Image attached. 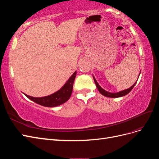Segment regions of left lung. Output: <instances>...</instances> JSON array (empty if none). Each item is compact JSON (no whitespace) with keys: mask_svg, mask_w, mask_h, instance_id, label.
Instances as JSON below:
<instances>
[{"mask_svg":"<svg viewBox=\"0 0 159 159\" xmlns=\"http://www.w3.org/2000/svg\"><path fill=\"white\" fill-rule=\"evenodd\" d=\"M139 75H140V74H139ZM93 78L94 81H95V85H96V86H97V88H98L99 92L102 93L103 95H104V96H106V97H108V98H116L122 97V96H124V95L128 94L130 92V91L132 90V89L134 88V85L136 84V82H135L131 86V88H128V89H127L125 90L119 91V92H117V93H110V92H108V91H105L103 88H101L100 85L98 84V83L97 82V81H96V80L95 79V78H94L93 76Z\"/></svg>","mask_w":159,"mask_h":159,"instance_id":"1","label":"left lung"}]
</instances>
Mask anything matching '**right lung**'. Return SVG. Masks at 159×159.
Returning a JSON list of instances; mask_svg holds the SVG:
<instances>
[{
	"label": "right lung",
	"instance_id": "add662e5",
	"mask_svg": "<svg viewBox=\"0 0 159 159\" xmlns=\"http://www.w3.org/2000/svg\"><path fill=\"white\" fill-rule=\"evenodd\" d=\"M75 75L76 71L74 72L68 81L60 90L48 96L42 98H34L26 94L25 95L28 99L33 101L34 102L36 103L37 104L42 105V106L48 107L58 106L61 104L64 103L70 99L72 93V89H73V84Z\"/></svg>",
	"mask_w": 159,
	"mask_h": 159
}]
</instances>
